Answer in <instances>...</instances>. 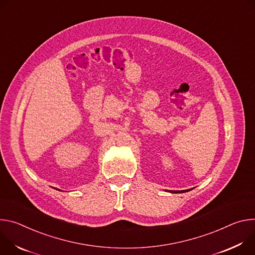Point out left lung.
<instances>
[{"label":"left lung","instance_id":"8db88e82","mask_svg":"<svg viewBox=\"0 0 255 255\" xmlns=\"http://www.w3.org/2000/svg\"><path fill=\"white\" fill-rule=\"evenodd\" d=\"M190 189H186V190H167L169 192H172V193H181V192H186L189 191Z\"/></svg>","mask_w":255,"mask_h":255}]
</instances>
